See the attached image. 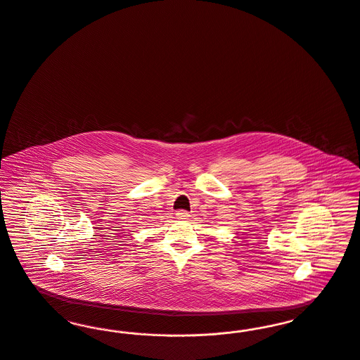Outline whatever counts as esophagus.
<instances>
[{
	"mask_svg": "<svg viewBox=\"0 0 360 360\" xmlns=\"http://www.w3.org/2000/svg\"><path fill=\"white\" fill-rule=\"evenodd\" d=\"M176 217H177L179 219H188L189 212L188 211H184V210H179V211L176 212Z\"/></svg>",
	"mask_w": 360,
	"mask_h": 360,
	"instance_id": "obj_1",
	"label": "esophagus"
}]
</instances>
